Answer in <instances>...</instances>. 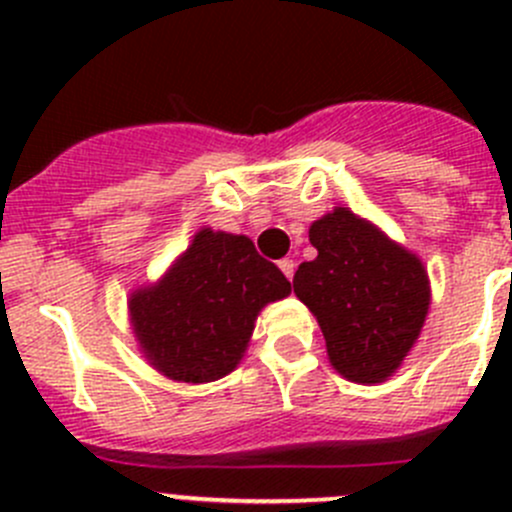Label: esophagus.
I'll return each mask as SVG.
<instances>
[{"instance_id": "obj_1", "label": "esophagus", "mask_w": 512, "mask_h": 512, "mask_svg": "<svg viewBox=\"0 0 512 512\" xmlns=\"http://www.w3.org/2000/svg\"><path fill=\"white\" fill-rule=\"evenodd\" d=\"M280 270L285 272L287 280H292V275H294V260H289V257H285V260H280Z\"/></svg>"}]
</instances>
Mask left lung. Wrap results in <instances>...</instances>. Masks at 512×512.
Segmentation results:
<instances>
[{
	"label": "left lung",
	"mask_w": 512,
	"mask_h": 512,
	"mask_svg": "<svg viewBox=\"0 0 512 512\" xmlns=\"http://www.w3.org/2000/svg\"><path fill=\"white\" fill-rule=\"evenodd\" d=\"M309 242L317 257L294 272V294L317 317L334 369L356 384H381L426 322L423 262L349 208L314 220Z\"/></svg>",
	"instance_id": "obj_1"
}]
</instances>
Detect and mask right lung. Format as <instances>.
<instances>
[{"label":"right lung","mask_w":512,"mask_h":512,"mask_svg":"<svg viewBox=\"0 0 512 512\" xmlns=\"http://www.w3.org/2000/svg\"><path fill=\"white\" fill-rule=\"evenodd\" d=\"M292 292L250 237L203 227L158 285L131 294L133 334L153 369L205 384L240 364L265 304Z\"/></svg>","instance_id":"obj_1"}]
</instances>
